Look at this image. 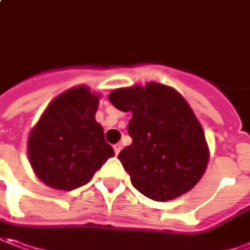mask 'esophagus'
Returning a JSON list of instances; mask_svg holds the SVG:
<instances>
[{
    "mask_svg": "<svg viewBox=\"0 0 250 250\" xmlns=\"http://www.w3.org/2000/svg\"><path fill=\"white\" fill-rule=\"evenodd\" d=\"M113 149H115V153H116V155H119V153H120V151H122V145H120V144L113 145Z\"/></svg>",
    "mask_w": 250,
    "mask_h": 250,
    "instance_id": "obj_1",
    "label": "esophagus"
}]
</instances>
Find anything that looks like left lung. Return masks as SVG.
<instances>
[{
  "label": "left lung",
  "mask_w": 250,
  "mask_h": 250,
  "mask_svg": "<svg viewBox=\"0 0 250 250\" xmlns=\"http://www.w3.org/2000/svg\"><path fill=\"white\" fill-rule=\"evenodd\" d=\"M109 101L122 112H131V145L119 153L131 184L146 198L167 202L202 178L209 146L202 125L185 98L160 83L116 88Z\"/></svg>",
  "instance_id": "8db88e82"
}]
</instances>
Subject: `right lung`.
Masks as SVG:
<instances>
[{"label":"right lung","mask_w":250,"mask_h":250,"mask_svg":"<svg viewBox=\"0 0 250 250\" xmlns=\"http://www.w3.org/2000/svg\"><path fill=\"white\" fill-rule=\"evenodd\" d=\"M98 92L76 85L54 98L27 138V155L36 177L47 187L72 191L87 184L115 155L95 120Z\"/></svg>","instance_id":"1"}]
</instances>
